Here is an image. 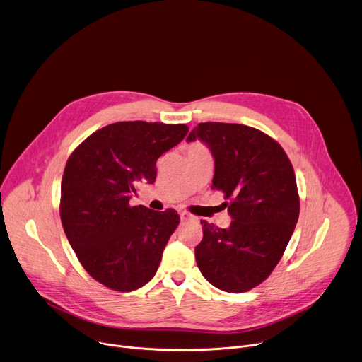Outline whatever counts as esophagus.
Instances as JSON below:
<instances>
[{
  "mask_svg": "<svg viewBox=\"0 0 362 362\" xmlns=\"http://www.w3.org/2000/svg\"><path fill=\"white\" fill-rule=\"evenodd\" d=\"M179 216H180V221H182V223H185V221H187V220L192 218V216H190L189 213H186V211H180Z\"/></svg>",
  "mask_w": 362,
  "mask_h": 362,
  "instance_id": "34e87169",
  "label": "esophagus"
}]
</instances>
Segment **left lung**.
Returning <instances> with one entry per match:
<instances>
[{
  "instance_id": "left-lung-1",
  "label": "left lung",
  "mask_w": 362,
  "mask_h": 362,
  "mask_svg": "<svg viewBox=\"0 0 362 362\" xmlns=\"http://www.w3.org/2000/svg\"><path fill=\"white\" fill-rule=\"evenodd\" d=\"M196 139L211 151V189L224 193L233 220L228 228L200 221L196 262L213 286L243 293L271 275L295 231L300 202L293 166L275 139L243 124L202 122L186 141Z\"/></svg>"
}]
</instances>
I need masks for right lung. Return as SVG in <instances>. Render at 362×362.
<instances>
[{"label":"right lung","mask_w":362,"mask_h":362,"mask_svg":"<svg viewBox=\"0 0 362 362\" xmlns=\"http://www.w3.org/2000/svg\"><path fill=\"white\" fill-rule=\"evenodd\" d=\"M185 124L122 121L86 138L69 156L60 189L64 234L87 274L131 292L156 274L179 226L173 209L129 206L139 183L156 179V160L187 134Z\"/></svg>","instance_id":"right-lung-1"}]
</instances>
